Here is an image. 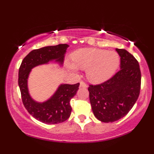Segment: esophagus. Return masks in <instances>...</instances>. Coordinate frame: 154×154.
<instances>
[{
	"instance_id": "1",
	"label": "esophagus",
	"mask_w": 154,
	"mask_h": 154,
	"mask_svg": "<svg viewBox=\"0 0 154 154\" xmlns=\"http://www.w3.org/2000/svg\"><path fill=\"white\" fill-rule=\"evenodd\" d=\"M88 87V85L86 84L85 82H83V81H81L80 82V88H87Z\"/></svg>"
}]
</instances>
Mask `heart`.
I'll list each match as a JSON object with an SVG mask.
<instances>
[{
	"label": "heart",
	"mask_w": 154,
	"mask_h": 154,
	"mask_svg": "<svg viewBox=\"0 0 154 154\" xmlns=\"http://www.w3.org/2000/svg\"><path fill=\"white\" fill-rule=\"evenodd\" d=\"M74 64L67 62L69 69L76 71L77 67L86 69L87 77L94 83L107 80L115 73L120 64V57L116 51L100 49H80L72 54Z\"/></svg>",
	"instance_id": "b5f03b06"
}]
</instances>
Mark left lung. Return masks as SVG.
I'll return each instance as SVG.
<instances>
[{"label":"left lung","instance_id":"left-lung-1","mask_svg":"<svg viewBox=\"0 0 154 154\" xmlns=\"http://www.w3.org/2000/svg\"><path fill=\"white\" fill-rule=\"evenodd\" d=\"M116 51L120 57V69L105 82L88 88L92 112L104 123L126 116L140 94L141 73L138 62L125 49Z\"/></svg>","mask_w":154,"mask_h":154}]
</instances>
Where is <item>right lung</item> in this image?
I'll list each match as a JSON object with an SVG mask.
<instances>
[{
  "mask_svg": "<svg viewBox=\"0 0 154 154\" xmlns=\"http://www.w3.org/2000/svg\"><path fill=\"white\" fill-rule=\"evenodd\" d=\"M69 46L58 44L34 49L22 61L18 71V86L24 107L36 120L44 123L57 124L69 118L72 107L70 100L77 93L79 83L75 85H61L52 97L44 103L34 101L29 95L27 79L31 69L40 64H47L51 60L62 64L64 54Z\"/></svg>",
  "mask_w": 154,
  "mask_h": 154,
  "instance_id": "1",
  "label": "right lung"
}]
</instances>
